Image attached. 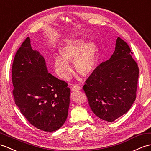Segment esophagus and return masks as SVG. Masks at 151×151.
<instances>
[{"mask_svg": "<svg viewBox=\"0 0 151 151\" xmlns=\"http://www.w3.org/2000/svg\"><path fill=\"white\" fill-rule=\"evenodd\" d=\"M72 89L73 91H79L80 90H81V87L79 86L78 84H75V85L73 86Z\"/></svg>", "mask_w": 151, "mask_h": 151, "instance_id": "esophagus-1", "label": "esophagus"}]
</instances>
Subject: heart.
Instances as JSON below:
<instances>
[{"label": "heart", "instance_id": "1", "mask_svg": "<svg viewBox=\"0 0 151 151\" xmlns=\"http://www.w3.org/2000/svg\"><path fill=\"white\" fill-rule=\"evenodd\" d=\"M60 55L54 58L56 72L60 78L67 79L72 72L70 61L74 60L77 71L84 76L92 73L96 68L99 48L92 41L86 42L83 37L67 40L60 49Z\"/></svg>", "mask_w": 151, "mask_h": 151}]
</instances>
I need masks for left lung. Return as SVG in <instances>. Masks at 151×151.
Returning a JSON list of instances; mask_svg holds the SVG:
<instances>
[{
  "label": "left lung",
  "instance_id": "obj_1",
  "mask_svg": "<svg viewBox=\"0 0 151 151\" xmlns=\"http://www.w3.org/2000/svg\"><path fill=\"white\" fill-rule=\"evenodd\" d=\"M131 54L127 43L117 38L111 58L94 70L83 88L91 111L102 120L113 122L135 101L139 69Z\"/></svg>",
  "mask_w": 151,
  "mask_h": 151
}]
</instances>
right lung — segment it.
Masks as SVG:
<instances>
[{"label": "right lung", "mask_w": 151, "mask_h": 151, "mask_svg": "<svg viewBox=\"0 0 151 151\" xmlns=\"http://www.w3.org/2000/svg\"><path fill=\"white\" fill-rule=\"evenodd\" d=\"M14 102L29 122L40 130L59 129L67 119L70 89L48 72L46 62L27 37L12 67Z\"/></svg>", "instance_id": "1"}]
</instances>
